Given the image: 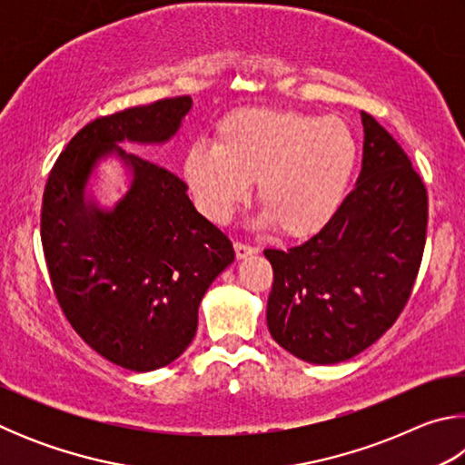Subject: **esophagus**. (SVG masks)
<instances>
[{
  "mask_svg": "<svg viewBox=\"0 0 465 465\" xmlns=\"http://www.w3.org/2000/svg\"><path fill=\"white\" fill-rule=\"evenodd\" d=\"M233 248H235V256H238L240 261H243V258H248L252 254H258V248L248 246V243H243V242H235Z\"/></svg>",
  "mask_w": 465,
  "mask_h": 465,
  "instance_id": "esophagus-1",
  "label": "esophagus"
}]
</instances>
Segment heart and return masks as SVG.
I'll list each match as a JSON object with an SVG mask.
<instances>
[{"mask_svg":"<svg viewBox=\"0 0 465 465\" xmlns=\"http://www.w3.org/2000/svg\"><path fill=\"white\" fill-rule=\"evenodd\" d=\"M355 133L338 116L243 108L219 123L215 145L194 143L184 180L213 222H227L256 180L261 223L308 238L332 222L357 166Z\"/></svg>","mask_w":465,"mask_h":465,"instance_id":"obj_1","label":"heart"}]
</instances>
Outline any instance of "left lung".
Returning a JSON list of instances; mask_svg holds the SVG:
<instances>
[{
  "label": "left lung",
  "mask_w": 465,
  "mask_h": 465,
  "mask_svg": "<svg viewBox=\"0 0 465 465\" xmlns=\"http://www.w3.org/2000/svg\"><path fill=\"white\" fill-rule=\"evenodd\" d=\"M357 186L324 230L272 264L271 336L297 359L332 365L371 346L411 297L427 240V188L404 149L371 114Z\"/></svg>",
  "instance_id": "8db88e82"
}]
</instances>
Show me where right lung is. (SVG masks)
Listing matches in <instances>:
<instances>
[{
    "label": "right lung",
    "mask_w": 465,
    "mask_h": 465,
    "mask_svg": "<svg viewBox=\"0 0 465 465\" xmlns=\"http://www.w3.org/2000/svg\"><path fill=\"white\" fill-rule=\"evenodd\" d=\"M191 108V96L166 98L85 124L59 155L43 196L41 240L63 313L98 355L139 373L183 355L203 295L235 258L183 180L121 147L168 143ZM113 154L132 183L113 210H102L87 184Z\"/></svg>",
    "instance_id": "1"
}]
</instances>
